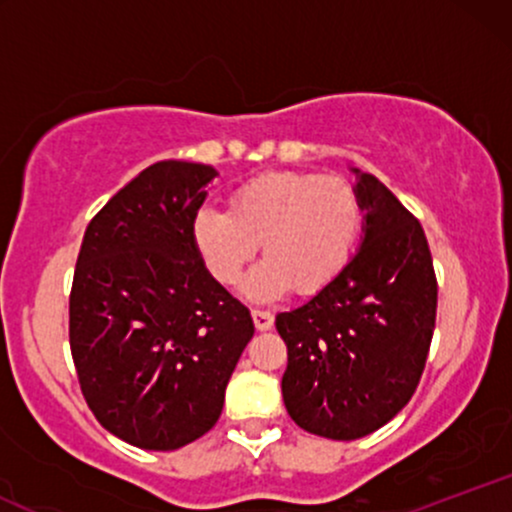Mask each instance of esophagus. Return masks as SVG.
I'll return each instance as SVG.
<instances>
[{
    "label": "esophagus",
    "mask_w": 512,
    "mask_h": 512,
    "mask_svg": "<svg viewBox=\"0 0 512 512\" xmlns=\"http://www.w3.org/2000/svg\"><path fill=\"white\" fill-rule=\"evenodd\" d=\"M252 320H255V327L260 332H267V330H272V327H274V313H272V310L255 308V310H252Z\"/></svg>",
    "instance_id": "obj_1"
}]
</instances>
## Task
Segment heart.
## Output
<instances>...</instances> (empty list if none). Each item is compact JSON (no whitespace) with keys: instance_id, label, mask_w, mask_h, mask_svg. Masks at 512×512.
I'll return each mask as SVG.
<instances>
[{"instance_id":"b5f03b06","label":"heart","mask_w":512,"mask_h":512,"mask_svg":"<svg viewBox=\"0 0 512 512\" xmlns=\"http://www.w3.org/2000/svg\"><path fill=\"white\" fill-rule=\"evenodd\" d=\"M363 221L361 192L351 180L276 170L238 185L231 211H199L192 233L223 286L236 284L262 243L267 260L248 276L245 293L269 301L289 289L310 296L330 286L354 257Z\"/></svg>"}]
</instances>
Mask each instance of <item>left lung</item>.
Here are the masks:
<instances>
[{
  "label": "left lung",
  "instance_id": "1",
  "mask_svg": "<svg viewBox=\"0 0 512 512\" xmlns=\"http://www.w3.org/2000/svg\"><path fill=\"white\" fill-rule=\"evenodd\" d=\"M356 173L363 243L308 303L276 315L289 349L286 411L303 431L356 440L416 392L436 327L438 281L421 223L375 175Z\"/></svg>",
  "mask_w": 512,
  "mask_h": 512
}]
</instances>
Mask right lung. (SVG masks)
<instances>
[{
    "instance_id": "add662e5",
    "label": "right lung",
    "mask_w": 512,
    "mask_h": 512,
    "mask_svg": "<svg viewBox=\"0 0 512 512\" xmlns=\"http://www.w3.org/2000/svg\"><path fill=\"white\" fill-rule=\"evenodd\" d=\"M216 170L158 161L129 180L84 233L69 296L81 392L105 431L178 450L219 421L250 310L204 267L195 216Z\"/></svg>"
}]
</instances>
